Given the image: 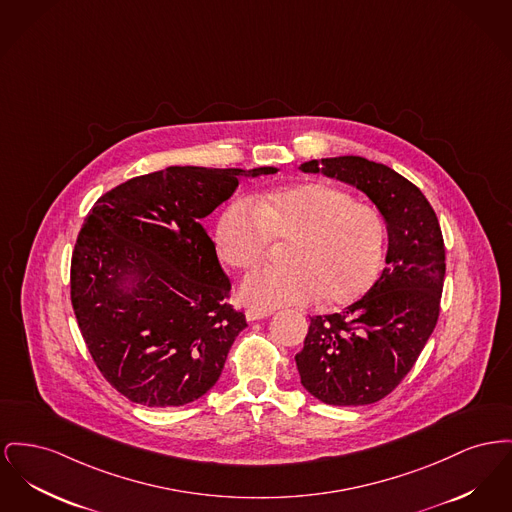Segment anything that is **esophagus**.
<instances>
[{
	"mask_svg": "<svg viewBox=\"0 0 512 512\" xmlns=\"http://www.w3.org/2000/svg\"><path fill=\"white\" fill-rule=\"evenodd\" d=\"M269 315H271V311H257V309H247V311H245V319H247L249 323L261 321V319H265V317H269Z\"/></svg>",
	"mask_w": 512,
	"mask_h": 512,
	"instance_id": "obj_1",
	"label": "esophagus"
}]
</instances>
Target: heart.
<instances>
[{"label": "heart", "instance_id": "1", "mask_svg": "<svg viewBox=\"0 0 512 512\" xmlns=\"http://www.w3.org/2000/svg\"><path fill=\"white\" fill-rule=\"evenodd\" d=\"M267 241L288 243L280 255L284 267L243 278L238 296L249 309L274 311L319 298L340 307L360 300L375 284L385 222L375 207L319 181L276 187L220 212L214 247L230 271L257 267Z\"/></svg>", "mask_w": 512, "mask_h": 512}]
</instances>
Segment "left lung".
Here are the masks:
<instances>
[{"label":"left lung","instance_id":"8db88e82","mask_svg":"<svg viewBox=\"0 0 512 512\" xmlns=\"http://www.w3.org/2000/svg\"><path fill=\"white\" fill-rule=\"evenodd\" d=\"M300 170L354 185L387 226L381 276L340 313L311 317L296 356L301 385L317 400L373 404L408 375L437 325L445 280L441 226L420 189L385 164L336 156L303 162Z\"/></svg>","mask_w":512,"mask_h":512}]
</instances>
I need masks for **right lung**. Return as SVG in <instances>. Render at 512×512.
Masks as SVG:
<instances>
[{
    "instance_id": "add662e5",
    "label": "right lung",
    "mask_w": 512,
    "mask_h": 512,
    "mask_svg": "<svg viewBox=\"0 0 512 512\" xmlns=\"http://www.w3.org/2000/svg\"><path fill=\"white\" fill-rule=\"evenodd\" d=\"M276 172L170 166L92 207L71 259V303L96 367L131 402L183 406L216 385L247 323L228 303L205 218L241 178Z\"/></svg>"
}]
</instances>
